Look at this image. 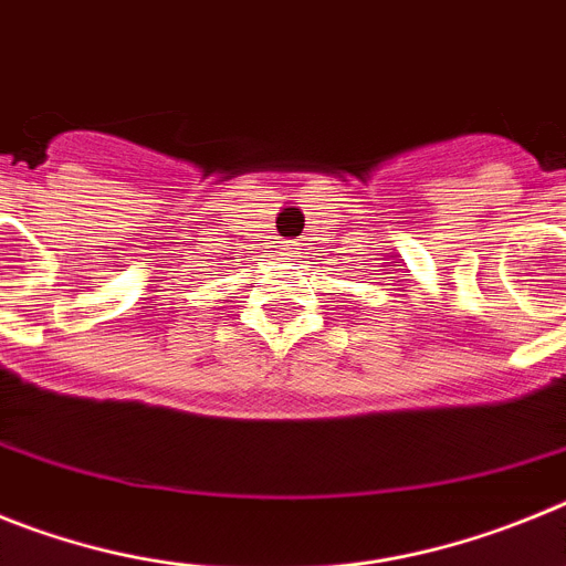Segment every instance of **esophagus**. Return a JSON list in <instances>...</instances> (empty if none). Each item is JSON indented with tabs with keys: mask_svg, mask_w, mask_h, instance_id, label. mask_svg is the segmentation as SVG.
<instances>
[{
	"mask_svg": "<svg viewBox=\"0 0 566 566\" xmlns=\"http://www.w3.org/2000/svg\"><path fill=\"white\" fill-rule=\"evenodd\" d=\"M286 249H294V247H292V243H289V247H286Z\"/></svg>",
	"mask_w": 566,
	"mask_h": 566,
	"instance_id": "1",
	"label": "esophagus"
}]
</instances>
